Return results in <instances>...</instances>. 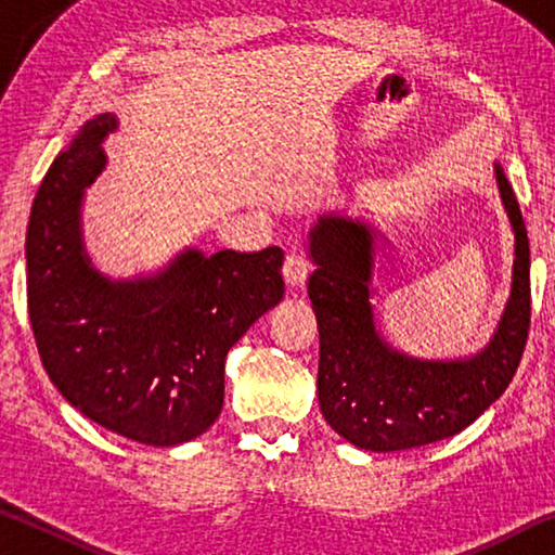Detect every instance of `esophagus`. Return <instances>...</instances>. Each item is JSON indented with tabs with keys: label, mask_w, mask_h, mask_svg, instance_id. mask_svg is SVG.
Wrapping results in <instances>:
<instances>
[{
	"label": "esophagus",
	"mask_w": 555,
	"mask_h": 555,
	"mask_svg": "<svg viewBox=\"0 0 555 555\" xmlns=\"http://www.w3.org/2000/svg\"><path fill=\"white\" fill-rule=\"evenodd\" d=\"M308 274H311V264H308V259L300 255V251H291L284 261V279L288 286H304Z\"/></svg>",
	"instance_id": "obj_1"
}]
</instances>
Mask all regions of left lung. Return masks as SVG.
<instances>
[{
  "mask_svg": "<svg viewBox=\"0 0 555 555\" xmlns=\"http://www.w3.org/2000/svg\"><path fill=\"white\" fill-rule=\"evenodd\" d=\"M492 168L514 232L512 286L490 343L473 354L424 360L387 343L374 276L382 279L391 240L372 220L331 210L308 228L315 267L308 296L321 335L318 403L347 443L372 453L436 443L480 418L509 387L529 335L531 261L514 188L502 164Z\"/></svg>",
  "mask_w": 555,
  "mask_h": 555,
  "instance_id": "obj_1",
  "label": "left lung"
}]
</instances>
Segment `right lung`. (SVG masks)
<instances>
[{
	"mask_svg": "<svg viewBox=\"0 0 555 555\" xmlns=\"http://www.w3.org/2000/svg\"><path fill=\"white\" fill-rule=\"evenodd\" d=\"M117 127L112 112L88 119L43 176L26 230L29 318L70 406L137 443L181 446L220 416L230 347L284 298V251L185 247L146 274L100 271L82 205Z\"/></svg>",
	"mask_w": 555,
	"mask_h": 555,
	"instance_id": "add662e5",
	"label": "right lung"
}]
</instances>
